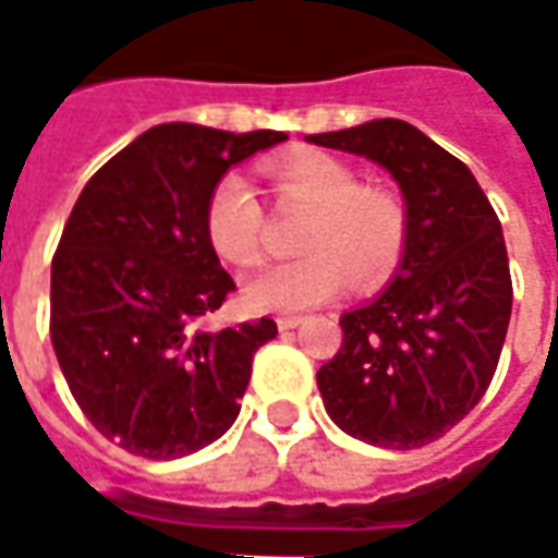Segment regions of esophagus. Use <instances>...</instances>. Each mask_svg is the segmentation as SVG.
<instances>
[{
  "mask_svg": "<svg viewBox=\"0 0 558 558\" xmlns=\"http://www.w3.org/2000/svg\"><path fill=\"white\" fill-rule=\"evenodd\" d=\"M302 320H305V317H299V315H280L278 317V330H283V333H287V330H296L299 324H302Z\"/></svg>",
  "mask_w": 558,
  "mask_h": 558,
  "instance_id": "1",
  "label": "esophagus"
}]
</instances>
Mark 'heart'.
<instances>
[{
    "instance_id": "heart-1",
    "label": "heart",
    "mask_w": 558,
    "mask_h": 558,
    "mask_svg": "<svg viewBox=\"0 0 558 558\" xmlns=\"http://www.w3.org/2000/svg\"><path fill=\"white\" fill-rule=\"evenodd\" d=\"M278 203L308 206L299 231L305 256L265 265L243 283L253 312H299L330 299L345 283L371 287L389 278L408 250V209L383 187L361 184L339 157L305 150L265 166ZM203 231L221 259L250 268L259 262L265 209L238 172L221 175L203 206Z\"/></svg>"
}]
</instances>
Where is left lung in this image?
Instances as JSON below:
<instances>
[{
  "instance_id": "1",
  "label": "left lung",
  "mask_w": 558,
  "mask_h": 558,
  "mask_svg": "<svg viewBox=\"0 0 558 558\" xmlns=\"http://www.w3.org/2000/svg\"><path fill=\"white\" fill-rule=\"evenodd\" d=\"M308 142L389 169L411 225L392 283L339 317L342 345L317 371L324 408L367 445L423 448L482 401L497 371L512 312L500 219L470 169L404 120Z\"/></svg>"
}]
</instances>
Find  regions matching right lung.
Instances as JSON below:
<instances>
[{
	"mask_svg": "<svg viewBox=\"0 0 558 558\" xmlns=\"http://www.w3.org/2000/svg\"><path fill=\"white\" fill-rule=\"evenodd\" d=\"M283 132L163 123L83 187L51 259V345L92 426L123 451L175 460L231 429L253 355L278 324L201 330L234 280L203 231L213 184Z\"/></svg>",
	"mask_w": 558,
	"mask_h": 558,
	"instance_id": "obj_1",
	"label": "right lung"
}]
</instances>
